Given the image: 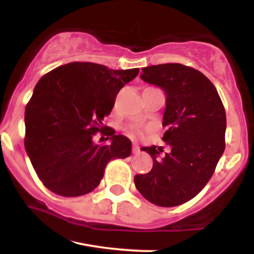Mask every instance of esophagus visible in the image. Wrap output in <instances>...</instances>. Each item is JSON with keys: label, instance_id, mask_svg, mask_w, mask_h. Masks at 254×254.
<instances>
[{"label": "esophagus", "instance_id": "1", "mask_svg": "<svg viewBox=\"0 0 254 254\" xmlns=\"http://www.w3.org/2000/svg\"><path fill=\"white\" fill-rule=\"evenodd\" d=\"M139 147L137 144H133L132 145V154H139Z\"/></svg>", "mask_w": 254, "mask_h": 254}]
</instances>
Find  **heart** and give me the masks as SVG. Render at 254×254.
I'll list each match as a JSON object with an SVG mask.
<instances>
[{
    "label": "heart",
    "instance_id": "obj_1",
    "mask_svg": "<svg viewBox=\"0 0 254 254\" xmlns=\"http://www.w3.org/2000/svg\"><path fill=\"white\" fill-rule=\"evenodd\" d=\"M129 131H130V133H133V135H138V133H139V131L137 130L136 127H130Z\"/></svg>",
    "mask_w": 254,
    "mask_h": 254
}]
</instances>
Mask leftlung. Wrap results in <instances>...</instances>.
Segmentation results:
<instances>
[{"instance_id": "1", "label": "left lung", "mask_w": 254, "mask_h": 254, "mask_svg": "<svg viewBox=\"0 0 254 254\" xmlns=\"http://www.w3.org/2000/svg\"><path fill=\"white\" fill-rule=\"evenodd\" d=\"M142 70V80L167 95L162 141L171 151L159 157L160 148H142L153 168L133 182L145 199L171 208L196 197L214 174L226 148V111L211 81L191 66L166 63Z\"/></svg>"}]
</instances>
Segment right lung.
I'll return each mask as SVG.
<instances>
[{
    "label": "right lung",
    "mask_w": 254,
    "mask_h": 254,
    "mask_svg": "<svg viewBox=\"0 0 254 254\" xmlns=\"http://www.w3.org/2000/svg\"><path fill=\"white\" fill-rule=\"evenodd\" d=\"M138 71L71 62L38 81L26 105L25 148L46 189L63 197L89 193L100 184L111 160L130 156V139L105 129L103 121L119 90ZM98 132L110 135L111 144H94Z\"/></svg>",
    "instance_id": "1"
}]
</instances>
